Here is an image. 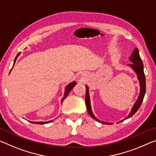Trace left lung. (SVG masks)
I'll use <instances>...</instances> for the list:
<instances>
[{"mask_svg":"<svg viewBox=\"0 0 156 156\" xmlns=\"http://www.w3.org/2000/svg\"><path fill=\"white\" fill-rule=\"evenodd\" d=\"M130 61L132 62V64H129V66H130L133 69L134 71L135 72L136 75H137V78L140 81V95H139L138 99L136 100V102L135 103L134 106L132 109L130 114L128 115V117L126 119L130 118L135 114L136 111L140 108L141 105H142V102L144 100V95L146 93V78H145V75L144 73V66H143V62L142 59L140 58V54H139V51L137 48H135V50H134L133 54H132L131 56L130 57ZM85 101H86V107H87V111L88 113L89 114L90 116L92 117L93 119L96 120V121L101 122L99 120H98L95 118L94 115H93V112L91 111V107H90V97H89V93H88V87L87 86H86V98H85ZM102 123L105 124H112L110 123H106V122H101Z\"/></svg>","mask_w":156,"mask_h":156,"instance_id":"8db88e82","label":"left lung"}]
</instances>
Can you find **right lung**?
<instances>
[{"label":"right lung","instance_id":"right-lung-1","mask_svg":"<svg viewBox=\"0 0 156 156\" xmlns=\"http://www.w3.org/2000/svg\"><path fill=\"white\" fill-rule=\"evenodd\" d=\"M20 53H19L17 55H16V56L15 57V59H14V63H15L16 60V58H17V57H18L19 56H20ZM76 84V83L75 82V81H73V82H72V83H69V84L66 86V89H65V94H64V97L63 98V99L61 100V102H63V100H64L65 98H66L67 96H68V95L69 94V93L70 92V90H71L72 89H73L74 86H75ZM50 122H51V121H48V122H31V123H36V124H45V123H50Z\"/></svg>","mask_w":156,"mask_h":156}]
</instances>
